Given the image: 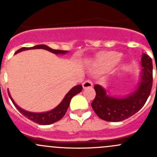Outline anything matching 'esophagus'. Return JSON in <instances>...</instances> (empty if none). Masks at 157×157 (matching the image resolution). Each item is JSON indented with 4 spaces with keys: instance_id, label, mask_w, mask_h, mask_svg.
I'll return each instance as SVG.
<instances>
[{
    "instance_id": "34e87169",
    "label": "esophagus",
    "mask_w": 157,
    "mask_h": 157,
    "mask_svg": "<svg viewBox=\"0 0 157 157\" xmlns=\"http://www.w3.org/2000/svg\"><path fill=\"white\" fill-rule=\"evenodd\" d=\"M93 86V83L90 80H86L83 83V87L84 89L86 88H89V87H92Z\"/></svg>"
}]
</instances>
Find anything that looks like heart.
<instances>
[{
	"mask_svg": "<svg viewBox=\"0 0 157 157\" xmlns=\"http://www.w3.org/2000/svg\"><path fill=\"white\" fill-rule=\"evenodd\" d=\"M120 55L116 52H109L98 55L95 61V66L100 70H105L115 65L120 60Z\"/></svg>",
	"mask_w": 157,
	"mask_h": 157,
	"instance_id": "b5f03b06",
	"label": "heart"
}]
</instances>
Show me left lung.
<instances>
[{
	"instance_id": "8db88e82",
	"label": "left lung",
	"mask_w": 157,
	"mask_h": 157,
	"mask_svg": "<svg viewBox=\"0 0 157 157\" xmlns=\"http://www.w3.org/2000/svg\"><path fill=\"white\" fill-rule=\"evenodd\" d=\"M141 80L137 90L124 98L109 96L100 85H95L96 97L91 106L101 119L121 121L137 113L146 103L153 85V62L150 57L143 54L141 58Z\"/></svg>"
}]
</instances>
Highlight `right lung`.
I'll list each match as a JSON object with an SVG mask.
<instances>
[{
	"mask_svg": "<svg viewBox=\"0 0 157 157\" xmlns=\"http://www.w3.org/2000/svg\"><path fill=\"white\" fill-rule=\"evenodd\" d=\"M36 48H42L45 49V50L49 51V52H52L54 54H66L67 52V51H63V50H55V49H52L49 47L45 45H38L36 46L30 47V48H27V47H23V48H20L19 50H17L15 54L18 53V52H22V51L25 50H29V49H36ZM82 89L83 86L81 85H77V86H74L71 89L68 93L66 94L65 97L64 98V99L62 100V102L54 109L49 111L47 112H43V113H34V112H29L27 111H25L24 109H22L21 108L18 106L17 104L14 102L13 99H12V97L10 96V93L8 91V95L10 96L11 101L13 102V105H15V107L18 109L19 112L22 114L23 115H24L26 118H27L28 119L31 120L33 122L37 123L39 124H53V123L56 122V121H59L60 119L63 118L65 115L66 112H67V109H68L70 102H71V99H72L73 96H74L75 95H77V93H80L82 91Z\"/></svg>",
	"mask_w": 157,
	"mask_h": 157,
	"instance_id": "right-lung-1",
	"label": "right lung"
}]
</instances>
